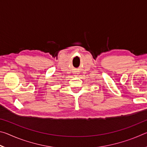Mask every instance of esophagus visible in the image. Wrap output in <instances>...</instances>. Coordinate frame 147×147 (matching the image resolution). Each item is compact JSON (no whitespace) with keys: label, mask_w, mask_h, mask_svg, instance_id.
Wrapping results in <instances>:
<instances>
[{"label":"esophagus","mask_w":147,"mask_h":147,"mask_svg":"<svg viewBox=\"0 0 147 147\" xmlns=\"http://www.w3.org/2000/svg\"><path fill=\"white\" fill-rule=\"evenodd\" d=\"M74 76H78V74H76V73H75V74H74Z\"/></svg>","instance_id":"1"}]
</instances>
